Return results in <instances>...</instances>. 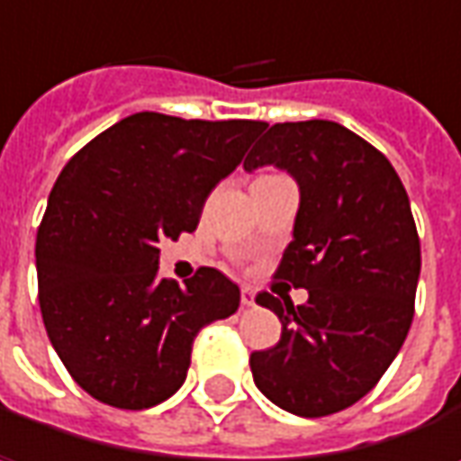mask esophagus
<instances>
[{
	"mask_svg": "<svg viewBox=\"0 0 461 461\" xmlns=\"http://www.w3.org/2000/svg\"><path fill=\"white\" fill-rule=\"evenodd\" d=\"M240 304L245 307V310H250V307H256V296H253V291L245 285L242 291H240Z\"/></svg>",
	"mask_w": 461,
	"mask_h": 461,
	"instance_id": "esophagus-1",
	"label": "esophagus"
}]
</instances>
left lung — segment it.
Wrapping results in <instances>:
<instances>
[{
  "instance_id": "left-lung-1",
  "label": "left lung",
  "mask_w": 461,
  "mask_h": 461,
  "mask_svg": "<svg viewBox=\"0 0 461 461\" xmlns=\"http://www.w3.org/2000/svg\"><path fill=\"white\" fill-rule=\"evenodd\" d=\"M299 184L294 240L275 272L307 304L258 294L283 333L250 355L256 387L296 416H328L368 395L414 321L421 250L409 194L390 159L339 122H277L245 157Z\"/></svg>"
}]
</instances>
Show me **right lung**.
<instances>
[{"label":"right lung","instance_id":"obj_1","mask_svg":"<svg viewBox=\"0 0 461 461\" xmlns=\"http://www.w3.org/2000/svg\"><path fill=\"white\" fill-rule=\"evenodd\" d=\"M261 128L139 112L60 170L37 231L40 307L50 344L95 401L128 411L167 401L194 336L237 312L240 288L213 267L184 288L159 277V242L197 230Z\"/></svg>","mask_w":461,"mask_h":461}]
</instances>
